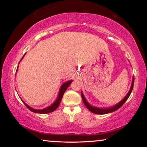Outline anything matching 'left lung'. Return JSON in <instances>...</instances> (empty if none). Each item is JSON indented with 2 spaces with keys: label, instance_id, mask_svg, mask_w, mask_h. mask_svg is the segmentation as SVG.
<instances>
[{
  "label": "left lung",
  "instance_id": "1",
  "mask_svg": "<svg viewBox=\"0 0 147 147\" xmlns=\"http://www.w3.org/2000/svg\"><path fill=\"white\" fill-rule=\"evenodd\" d=\"M133 84H134V77H133L132 83H131V88H130V90L129 91V92L127 93V95H126L125 97H124V98L122 99V100H121L119 103H117V104H115V105L111 106V107H109V108H99V107H95V106H92V105H90V104L87 102L86 99L85 98L83 92H82V99H83L84 105L86 106V107L87 109L90 111V112L93 113H95V114L103 115V114H107V113H109L114 112V111H117V109H119V108H120L121 106L125 103V102L127 100L128 98H129L130 95H131V92H132L133 90Z\"/></svg>",
  "mask_w": 147,
  "mask_h": 147
}]
</instances>
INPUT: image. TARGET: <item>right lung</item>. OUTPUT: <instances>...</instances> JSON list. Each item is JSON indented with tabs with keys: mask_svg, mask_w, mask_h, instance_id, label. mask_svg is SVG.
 Instances as JSON below:
<instances>
[{
	"mask_svg": "<svg viewBox=\"0 0 147 147\" xmlns=\"http://www.w3.org/2000/svg\"><path fill=\"white\" fill-rule=\"evenodd\" d=\"M25 55H23V57H22L21 60L23 59V57H24ZM18 70V68L17 70H16V71ZM72 82V80H70V81H68V82H65V83H63V84L61 85V86L60 89H59V94H58V96H57V98L56 99V100L52 104H51L50 106H48V107L45 108V109H33V108L30 107L29 105H28L27 104H25V103L23 102H23L24 103V104L26 106L27 108H28V109H29L30 111H31L33 113H39V114H45V113H52L54 111H55L56 109L58 108V106H59V104L61 102V101L62 99V97H63V95L64 94V92H65V91L67 90V88H68L69 86L71 84V83Z\"/></svg>",
	"mask_w": 147,
	"mask_h": 147,
	"instance_id": "right-lung-1",
	"label": "right lung"
}]
</instances>
